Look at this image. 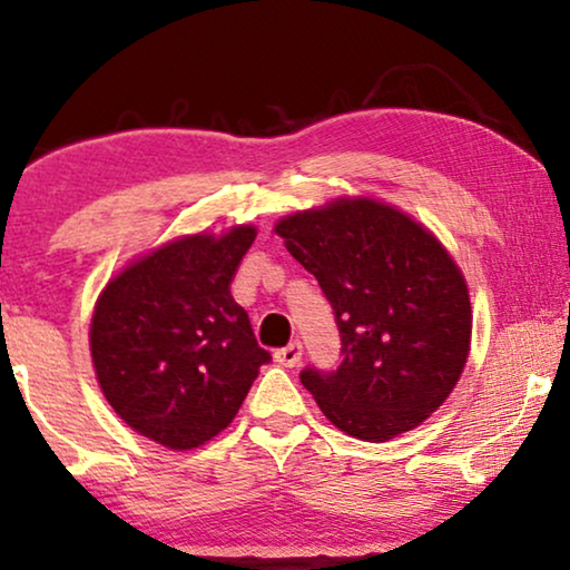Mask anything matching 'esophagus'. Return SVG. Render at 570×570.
I'll return each mask as SVG.
<instances>
[{
    "label": "esophagus",
    "mask_w": 570,
    "mask_h": 570,
    "mask_svg": "<svg viewBox=\"0 0 570 570\" xmlns=\"http://www.w3.org/2000/svg\"><path fill=\"white\" fill-rule=\"evenodd\" d=\"M275 361L279 365H285V368H295V365H301L303 361V345L301 342H291L287 347H279L275 353Z\"/></svg>",
    "instance_id": "1"
}]
</instances>
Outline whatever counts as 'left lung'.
I'll return each instance as SVG.
<instances>
[{
    "mask_svg": "<svg viewBox=\"0 0 570 570\" xmlns=\"http://www.w3.org/2000/svg\"><path fill=\"white\" fill-rule=\"evenodd\" d=\"M275 233L318 279L340 326V368L301 373L326 420L371 443L425 423L454 392L472 345L470 287L449 248L373 197L285 215Z\"/></svg>",
    "mask_w": 570,
    "mask_h": 570,
    "instance_id": "obj_1",
    "label": "left lung"
}]
</instances>
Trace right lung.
<instances>
[{
    "instance_id": "1",
    "label": "right lung",
    "mask_w": 570,
    "mask_h": 570,
    "mask_svg": "<svg viewBox=\"0 0 570 570\" xmlns=\"http://www.w3.org/2000/svg\"><path fill=\"white\" fill-rule=\"evenodd\" d=\"M254 238V225L178 236L139 254L100 291L90 318L92 368L131 431L189 451L238 415L269 361L230 295Z\"/></svg>"
}]
</instances>
